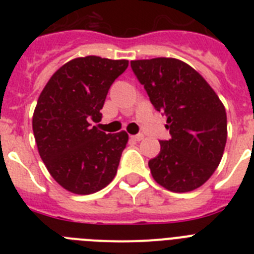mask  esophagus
<instances>
[{
  "instance_id": "esophagus-1",
  "label": "esophagus",
  "mask_w": 254,
  "mask_h": 254,
  "mask_svg": "<svg viewBox=\"0 0 254 254\" xmlns=\"http://www.w3.org/2000/svg\"><path fill=\"white\" fill-rule=\"evenodd\" d=\"M131 138L133 141H141L143 138V134L142 133H138V134H134V136H131Z\"/></svg>"
}]
</instances>
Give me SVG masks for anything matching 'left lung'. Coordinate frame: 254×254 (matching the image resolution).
<instances>
[{
	"mask_svg": "<svg viewBox=\"0 0 254 254\" xmlns=\"http://www.w3.org/2000/svg\"><path fill=\"white\" fill-rule=\"evenodd\" d=\"M155 109L167 117L170 140L149 161L155 182L183 193L201 187L219 167L228 125L224 104L205 78L177 58L131 61Z\"/></svg>",
	"mask_w": 254,
	"mask_h": 254,
	"instance_id": "left-lung-1",
	"label": "left lung"
}]
</instances>
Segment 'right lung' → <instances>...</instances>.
<instances>
[{
  "instance_id": "right-lung-1",
  "label": "right lung",
  "mask_w": 254,
  "mask_h": 254,
  "mask_svg": "<svg viewBox=\"0 0 254 254\" xmlns=\"http://www.w3.org/2000/svg\"><path fill=\"white\" fill-rule=\"evenodd\" d=\"M127 67V60L75 58L40 93L33 114L38 151L53 179L72 193L98 192L116 177L128 134H107L91 122L102 120L108 90Z\"/></svg>"
}]
</instances>
